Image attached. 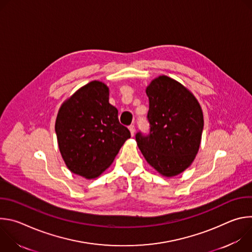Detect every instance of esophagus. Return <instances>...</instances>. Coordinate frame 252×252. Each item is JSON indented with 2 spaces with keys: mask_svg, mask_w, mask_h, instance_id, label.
Listing matches in <instances>:
<instances>
[{
  "mask_svg": "<svg viewBox=\"0 0 252 252\" xmlns=\"http://www.w3.org/2000/svg\"><path fill=\"white\" fill-rule=\"evenodd\" d=\"M128 128H129V131H130L131 135H133L134 132H135V126H134L133 125H130V126H128Z\"/></svg>",
  "mask_w": 252,
  "mask_h": 252,
  "instance_id": "34e87169",
  "label": "esophagus"
}]
</instances>
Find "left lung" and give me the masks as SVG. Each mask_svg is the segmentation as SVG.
Listing matches in <instances>:
<instances>
[{"instance_id": "1", "label": "left lung", "mask_w": 252, "mask_h": 252, "mask_svg": "<svg viewBox=\"0 0 252 252\" xmlns=\"http://www.w3.org/2000/svg\"><path fill=\"white\" fill-rule=\"evenodd\" d=\"M150 130L135 134L147 161L159 173L173 176L193 161L200 145L203 116L195 97L183 85L161 76L147 88Z\"/></svg>"}]
</instances>
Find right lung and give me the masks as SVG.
<instances>
[{
  "label": "right lung",
  "mask_w": 252,
  "mask_h": 252,
  "mask_svg": "<svg viewBox=\"0 0 252 252\" xmlns=\"http://www.w3.org/2000/svg\"><path fill=\"white\" fill-rule=\"evenodd\" d=\"M55 129L66 166L86 178L96 177L109 167L130 137L128 128L120 124L118 110L109 102V89L96 81L61 106Z\"/></svg>",
  "instance_id": "right-lung-1"
}]
</instances>
